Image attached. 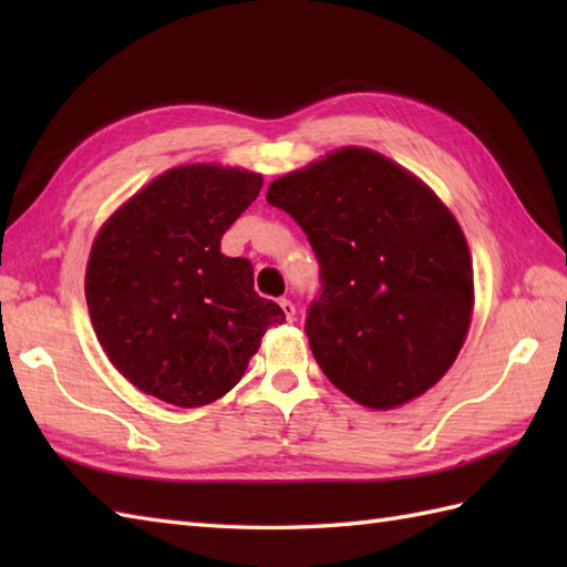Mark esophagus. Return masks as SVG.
Returning a JSON list of instances; mask_svg holds the SVG:
<instances>
[{
	"instance_id": "esophagus-1",
	"label": "esophagus",
	"mask_w": 567,
	"mask_h": 567,
	"mask_svg": "<svg viewBox=\"0 0 567 567\" xmlns=\"http://www.w3.org/2000/svg\"><path fill=\"white\" fill-rule=\"evenodd\" d=\"M280 307H282V311H285V317H287V321H295V315H297V309H295V305L290 302V299H280Z\"/></svg>"
}]
</instances>
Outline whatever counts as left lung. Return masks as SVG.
Wrapping results in <instances>:
<instances>
[{
  "label": "left lung",
  "mask_w": 567,
  "mask_h": 567,
  "mask_svg": "<svg viewBox=\"0 0 567 567\" xmlns=\"http://www.w3.org/2000/svg\"><path fill=\"white\" fill-rule=\"evenodd\" d=\"M268 202L319 260L305 329L323 375L370 409L433 388L473 315L470 250L441 199L380 153L341 148L275 179Z\"/></svg>",
  "instance_id": "8db88e82"
}]
</instances>
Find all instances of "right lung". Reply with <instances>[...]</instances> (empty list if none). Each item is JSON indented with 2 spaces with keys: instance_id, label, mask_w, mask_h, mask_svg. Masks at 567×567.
I'll list each match as a JSON object with an SVG mask.
<instances>
[{
  "instance_id": "1",
  "label": "right lung",
  "mask_w": 567,
  "mask_h": 567,
  "mask_svg": "<svg viewBox=\"0 0 567 567\" xmlns=\"http://www.w3.org/2000/svg\"><path fill=\"white\" fill-rule=\"evenodd\" d=\"M238 167L183 165L131 197L104 224L84 295L114 368L175 406L219 400L244 378L262 333L285 321L252 290V265L221 236L260 195Z\"/></svg>"
}]
</instances>
